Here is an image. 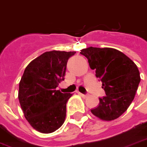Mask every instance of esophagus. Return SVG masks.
Wrapping results in <instances>:
<instances>
[{
	"label": "esophagus",
	"mask_w": 147,
	"mask_h": 147,
	"mask_svg": "<svg viewBox=\"0 0 147 147\" xmlns=\"http://www.w3.org/2000/svg\"><path fill=\"white\" fill-rule=\"evenodd\" d=\"M79 94L81 96H82V97H84V98H86V97H87L88 96L87 94H83V93H79Z\"/></svg>",
	"instance_id": "esophagus-1"
}]
</instances>
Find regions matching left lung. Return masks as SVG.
<instances>
[{
    "label": "left lung",
    "mask_w": 147,
    "mask_h": 147,
    "mask_svg": "<svg viewBox=\"0 0 147 147\" xmlns=\"http://www.w3.org/2000/svg\"><path fill=\"white\" fill-rule=\"evenodd\" d=\"M80 54L88 59L96 77L102 82L106 96L100 97L99 105L91 112L104 121L120 117L133 100L140 82L137 66L122 52L114 48L90 47Z\"/></svg>",
    "instance_id": "8db88e82"
}]
</instances>
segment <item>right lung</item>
<instances>
[{"instance_id": "add662e5", "label": "right lung", "mask_w": 147, "mask_h": 147, "mask_svg": "<svg viewBox=\"0 0 147 147\" xmlns=\"http://www.w3.org/2000/svg\"><path fill=\"white\" fill-rule=\"evenodd\" d=\"M76 51H52L27 65L19 82L18 100L25 118L33 129L51 133L62 125L66 104L72 94L56 88L65 79L67 62Z\"/></svg>"}]
</instances>
